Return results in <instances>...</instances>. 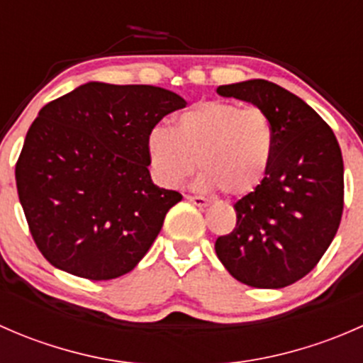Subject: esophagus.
Returning a JSON list of instances; mask_svg holds the SVG:
<instances>
[{"mask_svg":"<svg viewBox=\"0 0 363 363\" xmlns=\"http://www.w3.org/2000/svg\"><path fill=\"white\" fill-rule=\"evenodd\" d=\"M186 200H188V202H191V203H195V205H199V207H207V205H208V200L203 199V196L188 195V196H186Z\"/></svg>","mask_w":363,"mask_h":363,"instance_id":"obj_1","label":"esophagus"}]
</instances>
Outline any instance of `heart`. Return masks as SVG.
Listing matches in <instances>:
<instances>
[{
  "instance_id": "b5f03b06",
  "label": "heart",
  "mask_w": 363,
  "mask_h": 363,
  "mask_svg": "<svg viewBox=\"0 0 363 363\" xmlns=\"http://www.w3.org/2000/svg\"><path fill=\"white\" fill-rule=\"evenodd\" d=\"M272 152L269 113L232 101H200L175 119L174 130L156 126L147 135L152 177L163 188H177L199 164L196 188L244 195L265 177Z\"/></svg>"
}]
</instances>
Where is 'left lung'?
Masks as SVG:
<instances>
[{"label":"left lung","mask_w":363,"mask_h":363,"mask_svg":"<svg viewBox=\"0 0 363 363\" xmlns=\"http://www.w3.org/2000/svg\"><path fill=\"white\" fill-rule=\"evenodd\" d=\"M218 94L269 113L274 152L255 191L233 205L237 225L218 237L216 255L247 286H290L316 267L337 233L344 207L339 142L306 101L269 80L219 86Z\"/></svg>","instance_id":"obj_1"}]
</instances>
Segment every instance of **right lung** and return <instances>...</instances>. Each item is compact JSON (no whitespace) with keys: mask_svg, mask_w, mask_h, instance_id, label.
<instances>
[{"mask_svg":"<svg viewBox=\"0 0 363 363\" xmlns=\"http://www.w3.org/2000/svg\"><path fill=\"white\" fill-rule=\"evenodd\" d=\"M156 86L87 82L47 104L16 164L29 232L56 269L91 281L124 276L182 195L149 174L147 135L184 108Z\"/></svg>","mask_w":363,"mask_h":363,"instance_id":"1","label":"right lung"}]
</instances>
